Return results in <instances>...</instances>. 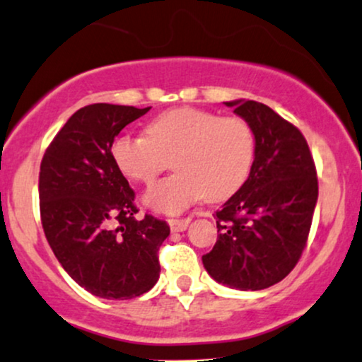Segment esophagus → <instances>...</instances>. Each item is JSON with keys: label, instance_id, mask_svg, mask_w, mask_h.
<instances>
[{"label": "esophagus", "instance_id": "obj_1", "mask_svg": "<svg viewBox=\"0 0 362 362\" xmlns=\"http://www.w3.org/2000/svg\"><path fill=\"white\" fill-rule=\"evenodd\" d=\"M190 218H170L168 221V226H170L172 232H184L187 227H189Z\"/></svg>", "mask_w": 362, "mask_h": 362}]
</instances>
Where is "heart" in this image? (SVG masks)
I'll list each match as a JSON object with an SVG mask.
<instances>
[{"mask_svg":"<svg viewBox=\"0 0 362 362\" xmlns=\"http://www.w3.org/2000/svg\"><path fill=\"white\" fill-rule=\"evenodd\" d=\"M112 158L136 184H150L173 158L177 173L150 187L144 204L153 212L175 215L204 197L221 202L234 195L252 170L255 136L244 118L177 107L155 117L147 136H117Z\"/></svg>","mask_w":362,"mask_h":362,"instance_id":"b5f03b06","label":"heart"}]
</instances>
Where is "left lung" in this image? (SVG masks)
<instances>
[{
	"label": "left lung",
	"mask_w": 362,
	"mask_h": 362,
	"mask_svg": "<svg viewBox=\"0 0 362 362\" xmlns=\"http://www.w3.org/2000/svg\"><path fill=\"white\" fill-rule=\"evenodd\" d=\"M249 123L255 158L245 184L218 212V237L205 271L239 291L281 282L303 255L317 202V175L299 128L254 100L226 102Z\"/></svg>",
	"instance_id": "left-lung-1"
}]
</instances>
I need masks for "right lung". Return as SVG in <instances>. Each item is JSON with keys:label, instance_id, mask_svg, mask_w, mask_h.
Instances as JSON below:
<instances>
[{"label": "right lung", "instance_id": "1", "mask_svg": "<svg viewBox=\"0 0 362 362\" xmlns=\"http://www.w3.org/2000/svg\"><path fill=\"white\" fill-rule=\"evenodd\" d=\"M150 110L93 103L68 118L40 167L45 235L73 281L103 299H134L160 276L170 234L152 215L136 221L135 192L112 158L115 136Z\"/></svg>", "mask_w": 362, "mask_h": 362}]
</instances>
